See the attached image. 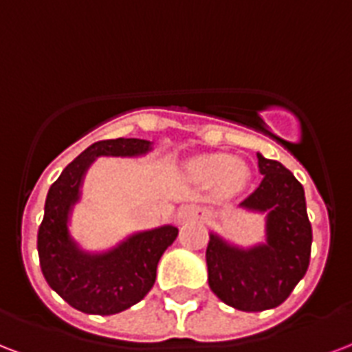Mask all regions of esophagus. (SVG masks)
<instances>
[{
    "label": "esophagus",
    "instance_id": "34e87169",
    "mask_svg": "<svg viewBox=\"0 0 352 352\" xmlns=\"http://www.w3.org/2000/svg\"><path fill=\"white\" fill-rule=\"evenodd\" d=\"M192 213H195V211H192L189 206L182 207V209L178 211V222H185V220H189L190 217H192Z\"/></svg>",
    "mask_w": 352,
    "mask_h": 352
}]
</instances>
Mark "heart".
<instances>
[{"label": "heart", "instance_id": "heart-1", "mask_svg": "<svg viewBox=\"0 0 352 352\" xmlns=\"http://www.w3.org/2000/svg\"><path fill=\"white\" fill-rule=\"evenodd\" d=\"M190 173L201 182H217L228 192H241L250 182V168L228 154H209L190 162Z\"/></svg>", "mask_w": 352, "mask_h": 352}]
</instances>
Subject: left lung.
<instances>
[{"label":"left lung","instance_id":"left-lung-1","mask_svg":"<svg viewBox=\"0 0 352 352\" xmlns=\"http://www.w3.org/2000/svg\"><path fill=\"white\" fill-rule=\"evenodd\" d=\"M257 160L264 178L241 207L266 213V241L241 248L211 233L206 252L209 288L244 312L279 307L307 274L312 246L303 185L279 162Z\"/></svg>","mask_w":352,"mask_h":352}]
</instances>
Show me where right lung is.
I'll list each match as a JSON object with an SVG mask.
<instances>
[{
	"mask_svg": "<svg viewBox=\"0 0 352 352\" xmlns=\"http://www.w3.org/2000/svg\"><path fill=\"white\" fill-rule=\"evenodd\" d=\"M152 151L145 139L97 141L62 170L45 198L38 230V255L47 285L86 314L110 316L130 309L151 292L160 258L178 236V228L162 226L126 236L108 252L89 253L69 233V214L80 200L89 165L99 156L135 157Z\"/></svg>",
	"mask_w": 352,
	"mask_h": 352,
	"instance_id": "obj_1",
	"label": "right lung"
}]
</instances>
